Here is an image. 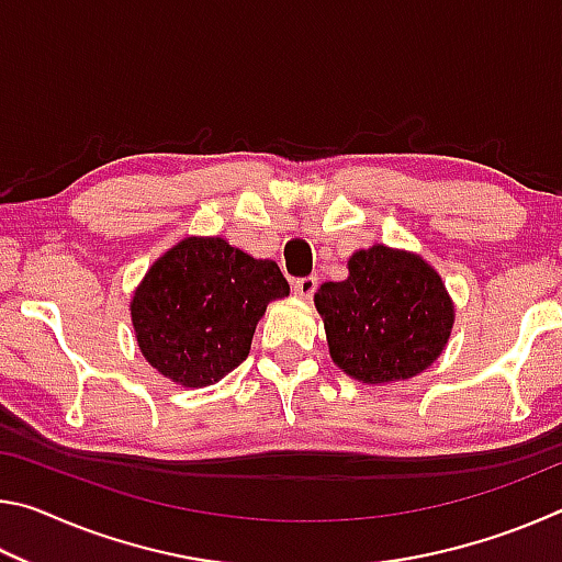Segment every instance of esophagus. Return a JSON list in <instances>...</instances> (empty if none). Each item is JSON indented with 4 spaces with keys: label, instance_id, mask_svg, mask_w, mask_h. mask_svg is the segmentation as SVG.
<instances>
[{
    "label": "esophagus",
    "instance_id": "esophagus-1",
    "mask_svg": "<svg viewBox=\"0 0 562 562\" xmlns=\"http://www.w3.org/2000/svg\"><path fill=\"white\" fill-rule=\"evenodd\" d=\"M292 290H294V294H297V297L310 300L312 294H315V290H317V278H300V280H294L292 282Z\"/></svg>",
    "mask_w": 562,
    "mask_h": 562
}]
</instances>
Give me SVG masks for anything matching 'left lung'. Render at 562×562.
<instances>
[{
	"label": "left lung",
	"instance_id": "1",
	"mask_svg": "<svg viewBox=\"0 0 562 562\" xmlns=\"http://www.w3.org/2000/svg\"><path fill=\"white\" fill-rule=\"evenodd\" d=\"M347 265V280L315 292L331 361L364 384L402 382L429 369L453 327L441 274L386 245L357 250Z\"/></svg>",
	"mask_w": 562,
	"mask_h": 562
}]
</instances>
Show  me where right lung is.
Masks as SVG:
<instances>
[{
	"label": "right lung",
	"mask_w": 562,
	"mask_h": 562,
	"mask_svg": "<svg viewBox=\"0 0 562 562\" xmlns=\"http://www.w3.org/2000/svg\"><path fill=\"white\" fill-rule=\"evenodd\" d=\"M290 294L278 262L223 237H186L150 265L131 300L140 355L180 386L221 382L250 355L272 300Z\"/></svg>",
	"instance_id": "add662e5"
}]
</instances>
